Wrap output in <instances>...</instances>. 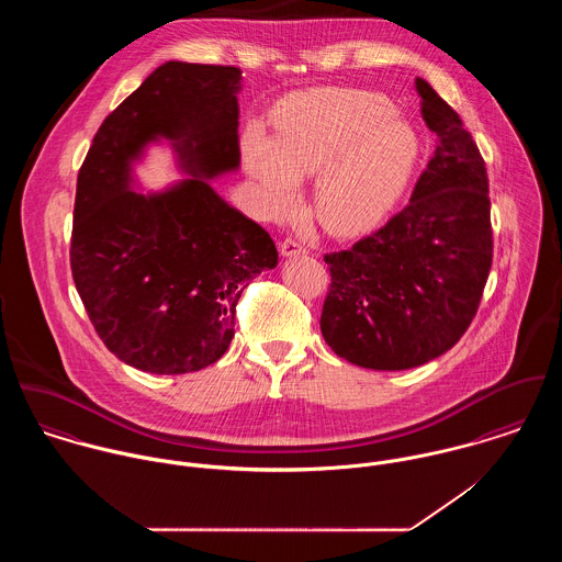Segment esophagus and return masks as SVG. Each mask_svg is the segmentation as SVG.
<instances>
[{
	"instance_id": "obj_1",
	"label": "esophagus",
	"mask_w": 562,
	"mask_h": 562,
	"mask_svg": "<svg viewBox=\"0 0 562 562\" xmlns=\"http://www.w3.org/2000/svg\"><path fill=\"white\" fill-rule=\"evenodd\" d=\"M279 250L283 257H299V255H305V246L294 238H285V240L279 244Z\"/></svg>"
}]
</instances>
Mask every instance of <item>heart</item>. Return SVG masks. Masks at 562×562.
<instances>
[{
  "instance_id": "1",
  "label": "heart",
  "mask_w": 562,
  "mask_h": 562,
  "mask_svg": "<svg viewBox=\"0 0 562 562\" xmlns=\"http://www.w3.org/2000/svg\"><path fill=\"white\" fill-rule=\"evenodd\" d=\"M241 158L274 216L296 207L299 179L318 175L314 207L322 225L352 236L396 210L419 160V136L379 92L318 88L277 105L274 140L250 127Z\"/></svg>"
}]
</instances>
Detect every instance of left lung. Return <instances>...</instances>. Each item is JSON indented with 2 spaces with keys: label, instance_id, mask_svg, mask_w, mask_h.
I'll list each match as a JSON object with an SVG mask.
<instances>
[{
  "label": "left lung",
  "instance_id": "obj_1",
  "mask_svg": "<svg viewBox=\"0 0 562 562\" xmlns=\"http://www.w3.org/2000/svg\"><path fill=\"white\" fill-rule=\"evenodd\" d=\"M415 90L437 149L408 205L352 248L324 255V341L370 370H408L450 350L479 312L493 259L481 151L428 81L417 78Z\"/></svg>",
  "mask_w": 562,
  "mask_h": 562
}]
</instances>
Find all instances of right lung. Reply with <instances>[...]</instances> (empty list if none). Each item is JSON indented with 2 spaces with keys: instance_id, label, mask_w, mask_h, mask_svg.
<instances>
[{
  "instance_id": "obj_1",
  "label": "right lung",
  "mask_w": 562,
  "mask_h": 562,
  "mask_svg": "<svg viewBox=\"0 0 562 562\" xmlns=\"http://www.w3.org/2000/svg\"><path fill=\"white\" fill-rule=\"evenodd\" d=\"M238 67L170 60L99 127L81 164L71 272L110 352L151 374H186L229 348L236 305L277 266L272 238L207 179L240 166ZM173 143L193 177L164 193L131 190L149 142Z\"/></svg>"
}]
</instances>
